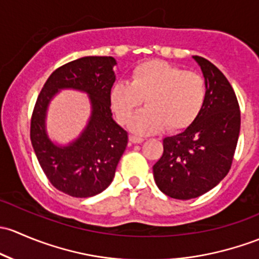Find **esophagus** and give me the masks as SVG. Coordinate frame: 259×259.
Instances as JSON below:
<instances>
[{"mask_svg":"<svg viewBox=\"0 0 259 259\" xmlns=\"http://www.w3.org/2000/svg\"><path fill=\"white\" fill-rule=\"evenodd\" d=\"M143 141H145V140H143L142 137H138V136H135V135L130 136V142L131 143H142Z\"/></svg>","mask_w":259,"mask_h":259,"instance_id":"1","label":"esophagus"}]
</instances>
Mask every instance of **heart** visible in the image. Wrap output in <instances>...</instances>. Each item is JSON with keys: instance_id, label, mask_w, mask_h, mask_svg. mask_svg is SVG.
I'll return each mask as SVG.
<instances>
[{"instance_id": "obj_1", "label": "heart", "mask_w": 259, "mask_h": 259, "mask_svg": "<svg viewBox=\"0 0 259 259\" xmlns=\"http://www.w3.org/2000/svg\"><path fill=\"white\" fill-rule=\"evenodd\" d=\"M207 89L203 77L161 60H151L133 68L128 82H119L111 91V106L121 124L133 121L136 133L148 135L167 130H186L201 113Z\"/></svg>"}]
</instances>
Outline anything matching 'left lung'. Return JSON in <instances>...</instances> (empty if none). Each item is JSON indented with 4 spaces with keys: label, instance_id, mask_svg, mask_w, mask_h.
<instances>
[{
    "label": "left lung",
    "instance_id": "left-lung-1",
    "mask_svg": "<svg viewBox=\"0 0 259 259\" xmlns=\"http://www.w3.org/2000/svg\"><path fill=\"white\" fill-rule=\"evenodd\" d=\"M206 82L204 106L183 132L163 140L153 166L157 187L176 199L202 196L227 176L241 130V112L231 83L213 63L193 56Z\"/></svg>",
    "mask_w": 259,
    "mask_h": 259
}]
</instances>
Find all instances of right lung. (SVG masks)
Segmentation results:
<instances>
[{
  "label": "right lung",
  "instance_id": "obj_1",
  "mask_svg": "<svg viewBox=\"0 0 259 259\" xmlns=\"http://www.w3.org/2000/svg\"><path fill=\"white\" fill-rule=\"evenodd\" d=\"M114 65L116 60L107 56H87L66 63L52 72L34 105L32 147L53 187L68 196L87 198L105 191L128 143V133L112 118ZM61 89L84 92L91 103L88 126L66 146L51 141L46 128L49 102Z\"/></svg>",
  "mask_w": 259,
  "mask_h": 259
}]
</instances>
